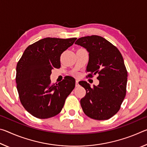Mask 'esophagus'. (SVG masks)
I'll return each mask as SVG.
<instances>
[{"label":"esophagus","mask_w":147,"mask_h":147,"mask_svg":"<svg viewBox=\"0 0 147 147\" xmlns=\"http://www.w3.org/2000/svg\"><path fill=\"white\" fill-rule=\"evenodd\" d=\"M79 80H76V87H78L79 86Z\"/></svg>","instance_id":"esophagus-1"}]
</instances>
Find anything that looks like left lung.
I'll return each instance as SVG.
<instances>
[{
  "mask_svg": "<svg viewBox=\"0 0 147 147\" xmlns=\"http://www.w3.org/2000/svg\"><path fill=\"white\" fill-rule=\"evenodd\" d=\"M75 44L89 53L88 76L97 74L99 80L93 88L85 81L79 83L86 91L80 100L84 112L96 120L109 119L118 112L126 95L128 74L123 56L117 47L101 36L82 37Z\"/></svg>",
  "mask_w": 147,
  "mask_h": 147,
  "instance_id": "obj_1",
  "label": "left lung"
}]
</instances>
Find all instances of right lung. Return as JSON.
<instances>
[{"label": "right lung", "instance_id": "1", "mask_svg": "<svg viewBox=\"0 0 147 147\" xmlns=\"http://www.w3.org/2000/svg\"><path fill=\"white\" fill-rule=\"evenodd\" d=\"M76 38H46L25 49L16 68V84L20 100L35 117L48 119L60 112L65 99L75 87V80L66 77L58 84L50 76L61 66L60 56Z\"/></svg>", "mask_w": 147, "mask_h": 147}]
</instances>
